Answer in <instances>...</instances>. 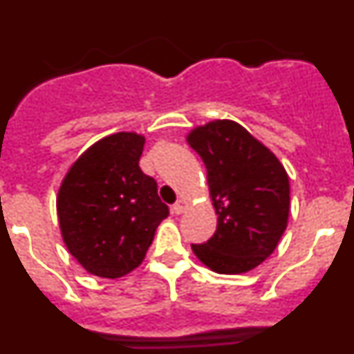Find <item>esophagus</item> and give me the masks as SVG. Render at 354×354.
I'll return each instance as SVG.
<instances>
[{
  "label": "esophagus",
  "instance_id": "34e87169",
  "mask_svg": "<svg viewBox=\"0 0 354 354\" xmlns=\"http://www.w3.org/2000/svg\"><path fill=\"white\" fill-rule=\"evenodd\" d=\"M186 209H187L186 200H179V202H175L174 204L171 212H174V214H183V212H186Z\"/></svg>",
  "mask_w": 354,
  "mask_h": 354
}]
</instances>
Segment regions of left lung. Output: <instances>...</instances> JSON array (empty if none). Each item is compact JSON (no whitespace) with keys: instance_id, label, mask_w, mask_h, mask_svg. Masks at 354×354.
Returning <instances> with one entry per match:
<instances>
[{"instance_id":"obj_1","label":"left lung","mask_w":354,"mask_h":354,"mask_svg":"<svg viewBox=\"0 0 354 354\" xmlns=\"http://www.w3.org/2000/svg\"><path fill=\"white\" fill-rule=\"evenodd\" d=\"M207 168L218 214L214 236L192 245L196 257L221 274L257 268L277 248L289 220L286 168L268 147L237 122L214 120L187 134Z\"/></svg>"}]
</instances>
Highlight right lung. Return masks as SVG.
Segmentation results:
<instances>
[{"label":"right lung","instance_id":"obj_1","mask_svg":"<svg viewBox=\"0 0 354 354\" xmlns=\"http://www.w3.org/2000/svg\"><path fill=\"white\" fill-rule=\"evenodd\" d=\"M145 138L117 133L93 143L65 175L56 209L68 252L95 277L138 268L168 216L158 183L140 168Z\"/></svg>","mask_w":354,"mask_h":354}]
</instances>
